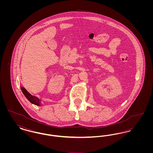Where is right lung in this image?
I'll list each match as a JSON object with an SVG mask.
<instances>
[{"mask_svg":"<svg viewBox=\"0 0 153 153\" xmlns=\"http://www.w3.org/2000/svg\"><path fill=\"white\" fill-rule=\"evenodd\" d=\"M21 89L22 90L23 94L26 96V97L29 100L30 102H31V103H33L35 105H39V100L38 99V98H37L36 96L30 95L29 93L26 91V89H25L24 88L22 87Z\"/></svg>","mask_w":153,"mask_h":153,"instance_id":"add662e5","label":"right lung"}]
</instances>
